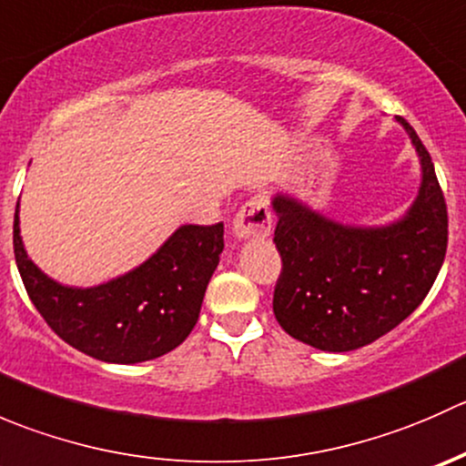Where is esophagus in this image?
I'll list each match as a JSON object with an SVG mask.
<instances>
[{"instance_id":"1","label":"esophagus","mask_w":466,"mask_h":466,"mask_svg":"<svg viewBox=\"0 0 466 466\" xmlns=\"http://www.w3.org/2000/svg\"><path fill=\"white\" fill-rule=\"evenodd\" d=\"M272 229V214L268 200L263 196H252L246 205L238 209L232 223V232L238 238H263Z\"/></svg>"}]
</instances>
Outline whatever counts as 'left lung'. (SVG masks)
I'll use <instances>...</instances> for the list:
<instances>
[{
    "label": "left lung",
    "mask_w": 466,
    "mask_h": 466,
    "mask_svg": "<svg viewBox=\"0 0 466 466\" xmlns=\"http://www.w3.org/2000/svg\"><path fill=\"white\" fill-rule=\"evenodd\" d=\"M421 187L408 214L385 228H351L277 194L281 272L272 311L289 336L322 351H351L392 331L424 302L444 263L449 216L433 159L415 128Z\"/></svg>",
    "instance_id": "left-lung-1"
}]
</instances>
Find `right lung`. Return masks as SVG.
<instances>
[{"mask_svg": "<svg viewBox=\"0 0 466 466\" xmlns=\"http://www.w3.org/2000/svg\"><path fill=\"white\" fill-rule=\"evenodd\" d=\"M13 250L33 307L67 345L130 365L168 354L196 327L223 252V223L182 225L148 261L94 289L58 284L29 259L17 209Z\"/></svg>", "mask_w": 466, "mask_h": 466, "instance_id": "obj_1", "label": "right lung"}]
</instances>
